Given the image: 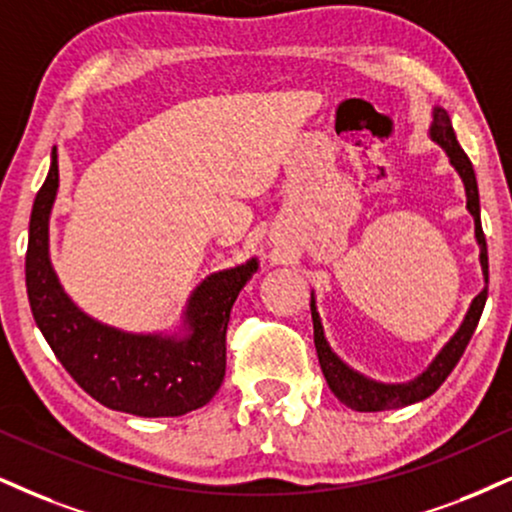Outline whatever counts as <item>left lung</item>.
<instances>
[{
	"instance_id": "left-lung-1",
	"label": "left lung",
	"mask_w": 512,
	"mask_h": 512,
	"mask_svg": "<svg viewBox=\"0 0 512 512\" xmlns=\"http://www.w3.org/2000/svg\"><path fill=\"white\" fill-rule=\"evenodd\" d=\"M430 137L439 144L441 149L446 151L451 166L456 168V173L460 175V180H463V185H465L468 211H470L472 220H475V239L479 244V266H482V275H484V289L475 296V299H472V304L468 308V313H465L463 323H460L456 334H453L449 342L441 346V351L434 356V361L427 365V368L422 370L415 380L396 382V384L372 380V377L353 370L351 365H346L342 358L332 351L330 342L325 339L323 323H320L318 306H315V296L311 294L313 342H315V351H318V361H320V368H323L325 380H327V384H330L332 394L337 396L344 406H349L351 410H361V413L403 408V406H410V403L425 401L427 396H432L434 391L444 384L446 377L451 375V370L458 365L465 346L470 344L472 334H475V330H477V323H479V318H482L484 304H487L489 256H487V239H484V232H482V218H479V189H477L475 168H472L468 154L460 149L449 113H446V109H441V106H434L432 109Z\"/></svg>"
}]
</instances>
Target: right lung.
<instances>
[{
	"mask_svg": "<svg viewBox=\"0 0 512 512\" xmlns=\"http://www.w3.org/2000/svg\"><path fill=\"white\" fill-rule=\"evenodd\" d=\"M59 192V161L30 213L25 287L30 311L68 375L102 406L140 418H175L206 406L225 377V332L256 258L218 270L189 294L180 332H125L80 311L63 292L49 258V216Z\"/></svg>",
	"mask_w": 512,
	"mask_h": 512,
	"instance_id": "right-lung-1",
	"label": "right lung"
}]
</instances>
